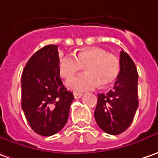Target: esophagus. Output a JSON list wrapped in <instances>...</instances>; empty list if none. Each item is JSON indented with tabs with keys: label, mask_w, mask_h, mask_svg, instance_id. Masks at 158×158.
Instances as JSON below:
<instances>
[{
	"label": "esophagus",
	"mask_w": 158,
	"mask_h": 158,
	"mask_svg": "<svg viewBox=\"0 0 158 158\" xmlns=\"http://www.w3.org/2000/svg\"><path fill=\"white\" fill-rule=\"evenodd\" d=\"M73 95H74V98L75 99H79V98H80L82 96V94L81 93H74Z\"/></svg>",
	"instance_id": "34e87169"
}]
</instances>
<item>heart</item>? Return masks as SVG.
Wrapping results in <instances>:
<instances>
[{
    "label": "heart",
    "instance_id": "heart-1",
    "mask_svg": "<svg viewBox=\"0 0 158 158\" xmlns=\"http://www.w3.org/2000/svg\"><path fill=\"white\" fill-rule=\"evenodd\" d=\"M59 72L64 79L72 78L85 67L86 73L67 82V86L74 91L91 90L101 85H110L117 79L120 70L118 58L100 48H87L75 56L65 55L59 58Z\"/></svg>",
    "mask_w": 158,
    "mask_h": 158
}]
</instances>
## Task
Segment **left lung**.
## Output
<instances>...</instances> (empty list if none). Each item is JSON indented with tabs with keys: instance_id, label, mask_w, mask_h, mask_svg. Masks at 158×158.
I'll use <instances>...</instances> for the list:
<instances>
[{
	"instance_id": "8db88e82",
	"label": "left lung",
	"mask_w": 158,
	"mask_h": 158,
	"mask_svg": "<svg viewBox=\"0 0 158 158\" xmlns=\"http://www.w3.org/2000/svg\"><path fill=\"white\" fill-rule=\"evenodd\" d=\"M120 71L112 90L99 94L94 118L107 134L118 135L126 131L134 119L139 105L138 73L127 52H120Z\"/></svg>"
}]
</instances>
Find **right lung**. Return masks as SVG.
I'll return each instance as SVG.
<instances>
[{
    "label": "right lung",
    "instance_id": "1",
    "mask_svg": "<svg viewBox=\"0 0 158 158\" xmlns=\"http://www.w3.org/2000/svg\"><path fill=\"white\" fill-rule=\"evenodd\" d=\"M57 46L48 45L27 62L22 73V109L31 129L51 136L65 126L73 94L60 79Z\"/></svg>",
    "mask_w": 158,
    "mask_h": 158
}]
</instances>
